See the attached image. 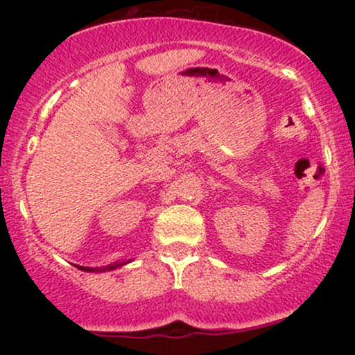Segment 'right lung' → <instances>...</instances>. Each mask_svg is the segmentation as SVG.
Returning <instances> with one entry per match:
<instances>
[{"label": "right lung", "instance_id": "add662e5", "mask_svg": "<svg viewBox=\"0 0 355 355\" xmlns=\"http://www.w3.org/2000/svg\"><path fill=\"white\" fill-rule=\"evenodd\" d=\"M126 262H118V263H113V266H108V267H101V268H92V267H80V270H85V272H107V270H115V268L125 266Z\"/></svg>", "mask_w": 355, "mask_h": 355}]
</instances>
